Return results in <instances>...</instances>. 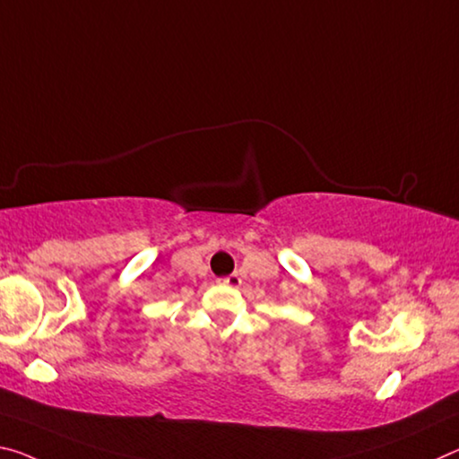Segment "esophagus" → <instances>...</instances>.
I'll list each match as a JSON object with an SVG mask.
<instances>
[{"label":"esophagus","mask_w":459,"mask_h":459,"mask_svg":"<svg viewBox=\"0 0 459 459\" xmlns=\"http://www.w3.org/2000/svg\"><path fill=\"white\" fill-rule=\"evenodd\" d=\"M224 283H227V286H232V288H237V286H241L243 283V280L238 278V273H230V275H227V278L222 280Z\"/></svg>","instance_id":"esophagus-1"}]
</instances>
